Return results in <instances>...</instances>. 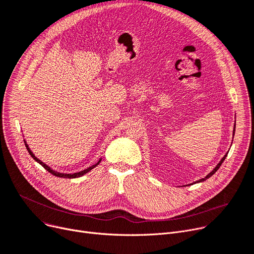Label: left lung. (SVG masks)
Returning <instances> with one entry per match:
<instances>
[{"mask_svg": "<svg viewBox=\"0 0 254 254\" xmlns=\"http://www.w3.org/2000/svg\"><path fill=\"white\" fill-rule=\"evenodd\" d=\"M235 128H236V125L234 126V135H235ZM228 153H229V152H226V154H225V155H224V156H223V157L221 158V161H220V162H219V163L217 164V166H216V167H215L214 169H213V171H212V172H210V173H209V174H208V175H207V176H206L205 178H203V179H199V180H197V181H195V182H193V183H198V182H203V181L207 180L208 178H210V177H211V176H212L213 174H214V173H215V172H216V171H217V170L219 169V167H220V166H221V164L223 163V161H224V159H225L226 155H228Z\"/></svg>", "mask_w": 254, "mask_h": 254, "instance_id": "8db88e82", "label": "left lung"}]
</instances>
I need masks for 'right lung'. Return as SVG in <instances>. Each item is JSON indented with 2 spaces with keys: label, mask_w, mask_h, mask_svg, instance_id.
Returning a JSON list of instances; mask_svg holds the SVG:
<instances>
[{
  "label": "right lung",
  "mask_w": 254,
  "mask_h": 254,
  "mask_svg": "<svg viewBox=\"0 0 254 254\" xmlns=\"http://www.w3.org/2000/svg\"><path fill=\"white\" fill-rule=\"evenodd\" d=\"M24 143H25V141H24ZM25 147H26V149H28L30 155L35 159V161H36L37 163H39L40 165H41L46 171H48L49 173H51L52 175H55V176H57V177H61V178H78V177H81V176H83L84 174H86V173H88L90 170H92L93 168L97 167V166L101 163V159H100V161H99L97 164L92 165L91 167H89V168H87V169H85V170H83V171H80V172L74 173V174H64V173H60V172H57V171H55V170H52V169H51L50 167H48L46 164H44L43 162L40 161V159L37 158V157L35 156V154L31 151V149H30V147H29V145L26 144V143H25Z\"/></svg>",
  "instance_id": "right-lung-1"
}]
</instances>
